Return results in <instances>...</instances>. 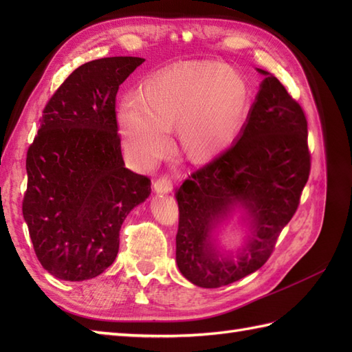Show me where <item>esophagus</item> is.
I'll list each match as a JSON object with an SVG mask.
<instances>
[{
  "instance_id": "obj_1",
  "label": "esophagus",
  "mask_w": 352,
  "mask_h": 352,
  "mask_svg": "<svg viewBox=\"0 0 352 352\" xmlns=\"http://www.w3.org/2000/svg\"><path fill=\"white\" fill-rule=\"evenodd\" d=\"M172 182L169 180L168 177H160L159 180H155L154 183V192L155 193H169L172 192Z\"/></svg>"
}]
</instances>
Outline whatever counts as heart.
Masks as SVG:
<instances>
[{"label": "heart", "mask_w": 352, "mask_h": 352, "mask_svg": "<svg viewBox=\"0 0 352 352\" xmlns=\"http://www.w3.org/2000/svg\"><path fill=\"white\" fill-rule=\"evenodd\" d=\"M250 87L227 65L184 62L157 71L118 110L125 145L139 163L151 164L168 148L175 129L177 148L193 163H206L233 144L248 113Z\"/></svg>", "instance_id": "b5f03b06"}]
</instances>
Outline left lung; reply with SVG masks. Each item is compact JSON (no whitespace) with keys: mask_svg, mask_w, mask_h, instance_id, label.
Instances as JSON below:
<instances>
[{"mask_svg":"<svg viewBox=\"0 0 352 352\" xmlns=\"http://www.w3.org/2000/svg\"><path fill=\"white\" fill-rule=\"evenodd\" d=\"M257 71L265 80L236 144L175 190L177 265L199 287L227 286L266 263L310 175L302 107L271 72ZM234 208H244L252 231L236 261L223 258L212 239L214 228Z\"/></svg>","mask_w":352,"mask_h":352,"instance_id":"8db88e82","label":"left lung"}]
</instances>
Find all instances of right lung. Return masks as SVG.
<instances>
[{
  "label": "right lung",
  "mask_w": 352,
  "mask_h": 352,
  "mask_svg": "<svg viewBox=\"0 0 352 352\" xmlns=\"http://www.w3.org/2000/svg\"><path fill=\"white\" fill-rule=\"evenodd\" d=\"M140 57L78 66L51 96L27 151L22 214L43 269L83 281L102 274L119 250V230L149 197L151 180L125 168L116 94Z\"/></svg>",
  "instance_id": "obj_1"
}]
</instances>
